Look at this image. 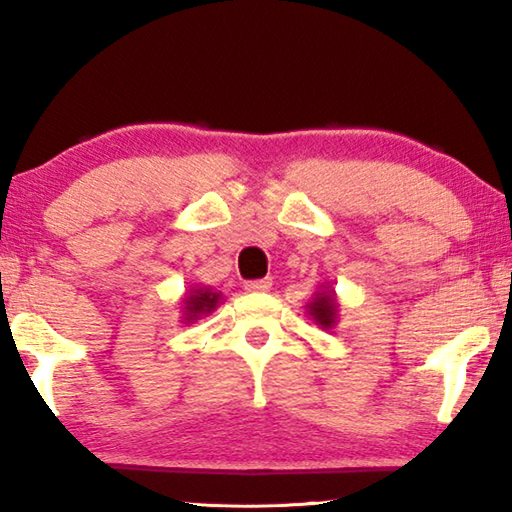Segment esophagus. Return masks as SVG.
<instances>
[{"label":"esophagus","mask_w":512,"mask_h":512,"mask_svg":"<svg viewBox=\"0 0 512 512\" xmlns=\"http://www.w3.org/2000/svg\"><path fill=\"white\" fill-rule=\"evenodd\" d=\"M271 280H268V277H264V280H250V282H246V291H250V293H262V291H268L271 289Z\"/></svg>","instance_id":"1"}]
</instances>
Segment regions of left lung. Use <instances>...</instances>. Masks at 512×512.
I'll return each instance as SVG.
<instances>
[{
  "label": "left lung",
  "instance_id": "8db88e82",
  "mask_svg": "<svg viewBox=\"0 0 512 512\" xmlns=\"http://www.w3.org/2000/svg\"><path fill=\"white\" fill-rule=\"evenodd\" d=\"M336 298H334V291L332 289H325V291H316L314 298L307 305L309 309V316L314 318V323L320 325L323 329H329L336 325V314H339V309H336Z\"/></svg>",
  "mask_w": 512,
  "mask_h": 512
}]
</instances>
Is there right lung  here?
I'll return each mask as SVG.
<instances>
[{
	"label": "right lung",
	"instance_id": "right-lung-1",
	"mask_svg": "<svg viewBox=\"0 0 512 512\" xmlns=\"http://www.w3.org/2000/svg\"><path fill=\"white\" fill-rule=\"evenodd\" d=\"M221 302V293H216L212 289H192L189 291V296L185 298L183 302V320L185 323H194V320H198L201 316H207L212 314V311L216 309V305Z\"/></svg>",
	"mask_w": 512,
	"mask_h": 512
}]
</instances>
